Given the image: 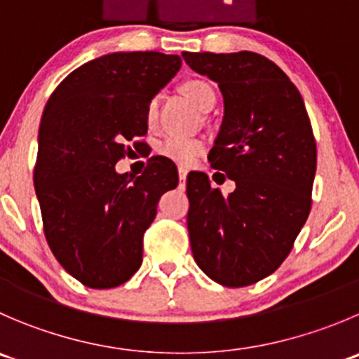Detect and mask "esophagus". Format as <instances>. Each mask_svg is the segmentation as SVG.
Here are the masks:
<instances>
[{
  "label": "esophagus",
  "instance_id": "esophagus-1",
  "mask_svg": "<svg viewBox=\"0 0 359 359\" xmlns=\"http://www.w3.org/2000/svg\"><path fill=\"white\" fill-rule=\"evenodd\" d=\"M187 173H189V170L184 168V166H179V179L180 180H186L187 179Z\"/></svg>",
  "mask_w": 359,
  "mask_h": 359
}]
</instances>
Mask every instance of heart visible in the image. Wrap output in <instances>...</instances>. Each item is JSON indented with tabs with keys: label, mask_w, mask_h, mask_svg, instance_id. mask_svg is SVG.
Returning <instances> with one entry per match:
<instances>
[{
	"label": "heart",
	"mask_w": 359,
	"mask_h": 359,
	"mask_svg": "<svg viewBox=\"0 0 359 359\" xmlns=\"http://www.w3.org/2000/svg\"><path fill=\"white\" fill-rule=\"evenodd\" d=\"M180 93L198 107L200 110H208L215 103V93L208 82L201 79H189L180 83ZM156 117H158V103L152 100L145 109V123L147 126H154ZM159 154L179 165H193L198 158L205 152V142L198 138H184V137H168L159 144Z\"/></svg>",
	"instance_id": "b5f03b06"
}]
</instances>
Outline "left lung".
Wrapping results in <instances>:
<instances>
[{
    "mask_svg": "<svg viewBox=\"0 0 359 359\" xmlns=\"http://www.w3.org/2000/svg\"><path fill=\"white\" fill-rule=\"evenodd\" d=\"M224 98L212 168L235 180L224 196L187 175V229L198 266L226 287L264 279L293 249L312 207L316 149L305 103L286 73L256 52H182Z\"/></svg>",
    "mask_w": 359,
    "mask_h": 359,
    "instance_id": "8db88e82",
    "label": "left lung"
}]
</instances>
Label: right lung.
<instances>
[{
    "mask_svg": "<svg viewBox=\"0 0 359 359\" xmlns=\"http://www.w3.org/2000/svg\"><path fill=\"white\" fill-rule=\"evenodd\" d=\"M180 65L161 52L102 55L73 69L45 105L33 175L43 233L83 286L110 290L133 277L159 198L179 184L165 156H152L140 177L121 175L116 163L130 154L126 142L147 135L145 109Z\"/></svg>",
    "mask_w": 359,
    "mask_h": 359,
    "instance_id": "right-lung-1",
    "label": "right lung"
}]
</instances>
